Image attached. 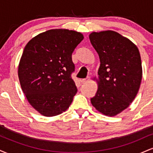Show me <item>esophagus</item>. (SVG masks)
Listing matches in <instances>:
<instances>
[{
  "label": "esophagus",
  "instance_id": "esophagus-1",
  "mask_svg": "<svg viewBox=\"0 0 153 153\" xmlns=\"http://www.w3.org/2000/svg\"><path fill=\"white\" fill-rule=\"evenodd\" d=\"M89 80H90V78H89V77H88V78H85V79H82V80H80V82H81L82 84H84V83H86V82H88Z\"/></svg>",
  "mask_w": 153,
  "mask_h": 153
}]
</instances>
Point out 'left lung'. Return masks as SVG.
Segmentation results:
<instances>
[{"instance_id": "8db88e82", "label": "left lung", "mask_w": 153, "mask_h": 153, "mask_svg": "<svg viewBox=\"0 0 153 153\" xmlns=\"http://www.w3.org/2000/svg\"><path fill=\"white\" fill-rule=\"evenodd\" d=\"M89 39L101 62L99 87L91 102L100 113L114 117L138 93L143 77L140 52L132 42L114 31L92 32Z\"/></svg>"}]
</instances>
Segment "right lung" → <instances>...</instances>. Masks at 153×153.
<instances>
[{"mask_svg":"<svg viewBox=\"0 0 153 153\" xmlns=\"http://www.w3.org/2000/svg\"><path fill=\"white\" fill-rule=\"evenodd\" d=\"M81 33L50 29L36 35L25 46L18 68L21 87L31 106L45 117L69 108L77 88L72 54L83 39Z\"/></svg>","mask_w":153,"mask_h":153,"instance_id":"obj_1","label":"right lung"}]
</instances>
